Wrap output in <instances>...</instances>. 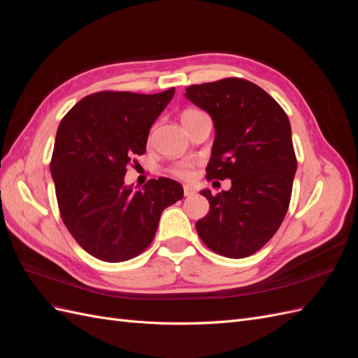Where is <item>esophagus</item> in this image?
I'll list each match as a JSON object with an SVG mask.
<instances>
[{"instance_id":"esophagus-1","label":"esophagus","mask_w":358,"mask_h":358,"mask_svg":"<svg viewBox=\"0 0 358 358\" xmlns=\"http://www.w3.org/2000/svg\"><path fill=\"white\" fill-rule=\"evenodd\" d=\"M194 194H196V189H194L192 187H183V196L185 197H191V196H194Z\"/></svg>"}]
</instances>
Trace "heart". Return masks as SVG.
Listing matches in <instances>:
<instances>
[{
    "label": "heart",
    "mask_w": 358,
    "mask_h": 358,
    "mask_svg": "<svg viewBox=\"0 0 358 358\" xmlns=\"http://www.w3.org/2000/svg\"><path fill=\"white\" fill-rule=\"evenodd\" d=\"M197 113H200V110H197V109H185L182 112L180 119H182V121H185V119H188L194 115H197ZM171 175L179 178V179L188 180V179L192 178V164H189V162H180V164H178V166L171 169Z\"/></svg>",
    "instance_id": "b5f03b06"
}]
</instances>
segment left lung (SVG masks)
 Wrapping results in <instances>:
<instances>
[{
    "instance_id": "8db88e82",
    "label": "left lung",
    "mask_w": 358,
    "mask_h": 358,
    "mask_svg": "<svg viewBox=\"0 0 358 358\" xmlns=\"http://www.w3.org/2000/svg\"><path fill=\"white\" fill-rule=\"evenodd\" d=\"M185 95L215 124L206 179H231L229 191H201L210 208L197 233L216 254L252 255L272 239L289 206L297 169L289 119L264 90L242 78L191 85Z\"/></svg>"
}]
</instances>
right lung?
<instances>
[{"instance_id":"1","label":"right lung","mask_w":358,"mask_h":358,"mask_svg":"<svg viewBox=\"0 0 358 358\" xmlns=\"http://www.w3.org/2000/svg\"><path fill=\"white\" fill-rule=\"evenodd\" d=\"M175 88L152 95L101 91L62 117L50 159L61 218L86 252L106 263L142 254L161 213L183 197L180 183L150 179L142 191L124 185L127 166L146 152L149 129Z\"/></svg>"}]
</instances>
